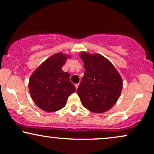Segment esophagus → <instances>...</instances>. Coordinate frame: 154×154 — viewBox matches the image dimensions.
Wrapping results in <instances>:
<instances>
[{"instance_id":"1","label":"esophagus","mask_w":154,"mask_h":154,"mask_svg":"<svg viewBox=\"0 0 154 154\" xmlns=\"http://www.w3.org/2000/svg\"><path fill=\"white\" fill-rule=\"evenodd\" d=\"M79 83H76V84H75V88H79Z\"/></svg>"}]
</instances>
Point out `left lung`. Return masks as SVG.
<instances>
[{
    "instance_id": "1",
    "label": "left lung",
    "mask_w": 154,
    "mask_h": 154,
    "mask_svg": "<svg viewBox=\"0 0 154 154\" xmlns=\"http://www.w3.org/2000/svg\"><path fill=\"white\" fill-rule=\"evenodd\" d=\"M86 71L76 93L86 109L94 113H103L111 109L123 88L121 77L107 58L100 54L81 52Z\"/></svg>"
}]
</instances>
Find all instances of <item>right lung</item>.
Wrapping results in <instances>:
<instances>
[{"label":"right lung","mask_w":154,"mask_h":154,"mask_svg":"<svg viewBox=\"0 0 154 154\" xmlns=\"http://www.w3.org/2000/svg\"><path fill=\"white\" fill-rule=\"evenodd\" d=\"M69 55H53L38 67L30 77L28 88L35 103L46 112H54L66 106L68 96L75 91L70 74L63 71Z\"/></svg>","instance_id":"obj_1"}]
</instances>
